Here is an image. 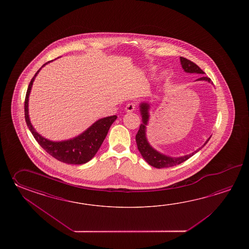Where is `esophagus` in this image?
<instances>
[{"instance_id": "34e87169", "label": "esophagus", "mask_w": 249, "mask_h": 249, "mask_svg": "<svg viewBox=\"0 0 249 249\" xmlns=\"http://www.w3.org/2000/svg\"><path fill=\"white\" fill-rule=\"evenodd\" d=\"M135 108H136V105L134 104V103H128L127 104L126 107H125V111L126 112H132L135 110Z\"/></svg>"}]
</instances>
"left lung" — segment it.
<instances>
[{"label":"left lung","instance_id":"8db88e82","mask_svg":"<svg viewBox=\"0 0 249 249\" xmlns=\"http://www.w3.org/2000/svg\"><path fill=\"white\" fill-rule=\"evenodd\" d=\"M180 60L181 67H182V69H184L186 73L205 74L204 71L196 64L192 62L191 60L183 58V57H180ZM196 81H207V82L211 83V79L207 76H202L200 78L196 79ZM140 110H141V114L142 116V124L140 126V129L138 131L135 139H136V143H137L139 151L141 152L143 159H145V161L148 164H150L151 166H154L156 168H164V167L175 166L177 164L183 163L187 159H189L191 157H192L194 154H196L197 151H199L200 148L196 149V151H194L193 153L186 155V156L180 157V158H172V157L165 156L164 154L159 153V151H157L156 149H154L150 146V144L148 143L147 137H146V125L148 124V119H149V114H148L149 104L146 103V102L141 103ZM210 138L203 145V147L208 142Z\"/></svg>","mask_w":249,"mask_h":249}]
</instances>
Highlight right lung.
I'll return each mask as SVG.
<instances>
[{
    "instance_id": "add662e5",
    "label": "right lung",
    "mask_w": 249,
    "mask_h": 249,
    "mask_svg": "<svg viewBox=\"0 0 249 249\" xmlns=\"http://www.w3.org/2000/svg\"><path fill=\"white\" fill-rule=\"evenodd\" d=\"M51 61L46 62L42 66V68ZM42 68L34 75L27 88L25 99V118L27 126L29 128L30 132H32L33 136L36 140L38 144L54 159L66 164H85L88 161H90L98 152L99 148H101V144L106 138L109 128L111 126L112 124L115 122L117 117L111 116L99 119L77 137L70 139L68 141L53 142L42 137V135H40L33 127L28 116V98L30 94V90L32 88L34 80Z\"/></svg>"
}]
</instances>
